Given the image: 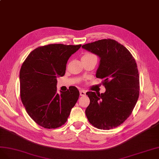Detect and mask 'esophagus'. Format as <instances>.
<instances>
[{"mask_svg":"<svg viewBox=\"0 0 159 159\" xmlns=\"http://www.w3.org/2000/svg\"><path fill=\"white\" fill-rule=\"evenodd\" d=\"M80 96H82V97L85 96V95H86V92L84 91V90H80Z\"/></svg>","mask_w":159,"mask_h":159,"instance_id":"obj_1","label":"esophagus"}]
</instances>
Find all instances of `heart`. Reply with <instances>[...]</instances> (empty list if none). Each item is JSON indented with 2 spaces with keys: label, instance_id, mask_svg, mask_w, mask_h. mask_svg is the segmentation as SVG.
<instances>
[{
  "label": "heart",
  "instance_id": "1",
  "mask_svg": "<svg viewBox=\"0 0 159 159\" xmlns=\"http://www.w3.org/2000/svg\"><path fill=\"white\" fill-rule=\"evenodd\" d=\"M95 57L94 54L89 53V52H87L85 53L84 55L82 57V58H90V57Z\"/></svg>",
  "mask_w": 159,
  "mask_h": 159
}]
</instances>
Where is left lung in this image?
<instances>
[{
    "label": "left lung",
    "mask_w": 159,
    "mask_h": 159,
    "mask_svg": "<svg viewBox=\"0 0 159 159\" xmlns=\"http://www.w3.org/2000/svg\"><path fill=\"white\" fill-rule=\"evenodd\" d=\"M82 47L97 54L100 64L97 78L102 79L105 93L87 92L90 104L85 114L99 129L117 127L131 115L139 96V75L134 57L123 45L113 39H102Z\"/></svg>",
    "instance_id": "left-lung-1"
}]
</instances>
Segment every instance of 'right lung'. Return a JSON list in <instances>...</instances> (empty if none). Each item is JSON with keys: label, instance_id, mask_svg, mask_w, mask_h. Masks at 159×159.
I'll use <instances>...</instances> for the list:
<instances>
[{"label": "right lung", "instance_id": "1", "mask_svg": "<svg viewBox=\"0 0 159 159\" xmlns=\"http://www.w3.org/2000/svg\"><path fill=\"white\" fill-rule=\"evenodd\" d=\"M81 44H51L32 51L20 70V98L36 123L45 129L64 125L79 97L75 87L57 91V78L65 74L68 60Z\"/></svg>", "mask_w": 159, "mask_h": 159}]
</instances>
